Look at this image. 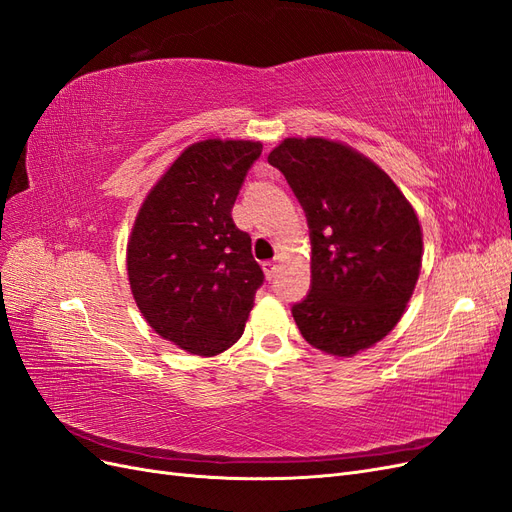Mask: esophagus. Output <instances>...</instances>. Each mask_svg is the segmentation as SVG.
Listing matches in <instances>:
<instances>
[{"label":"esophagus","instance_id":"1","mask_svg":"<svg viewBox=\"0 0 512 512\" xmlns=\"http://www.w3.org/2000/svg\"><path fill=\"white\" fill-rule=\"evenodd\" d=\"M262 269H265V275L269 277V280H273V275L277 271V262L275 260H267L265 265H262Z\"/></svg>","mask_w":512,"mask_h":512}]
</instances>
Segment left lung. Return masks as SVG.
<instances>
[{"label":"left lung","instance_id":"left-lung-1","mask_svg":"<svg viewBox=\"0 0 512 512\" xmlns=\"http://www.w3.org/2000/svg\"><path fill=\"white\" fill-rule=\"evenodd\" d=\"M305 209L312 290L292 307L309 346L354 356L389 335L423 265L410 200L361 151L322 136H290L269 153Z\"/></svg>","mask_w":512,"mask_h":512}]
</instances>
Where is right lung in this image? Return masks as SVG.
Returning a JSON list of instances; mask_svg holds the SVG:
<instances>
[{"label":"right lung","instance_id":"1","mask_svg":"<svg viewBox=\"0 0 512 512\" xmlns=\"http://www.w3.org/2000/svg\"><path fill=\"white\" fill-rule=\"evenodd\" d=\"M260 141L207 138L185 147L145 196L128 239L132 297L149 327L198 356L243 335L265 275L232 222Z\"/></svg>","mask_w":512,"mask_h":512}]
</instances>
